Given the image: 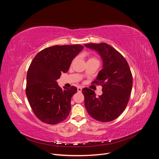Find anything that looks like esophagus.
<instances>
[{
  "label": "esophagus",
  "instance_id": "1",
  "mask_svg": "<svg viewBox=\"0 0 159 159\" xmlns=\"http://www.w3.org/2000/svg\"><path fill=\"white\" fill-rule=\"evenodd\" d=\"M81 90H82V88L80 87V86H79V87H78V92H81Z\"/></svg>",
  "mask_w": 159,
  "mask_h": 159
}]
</instances>
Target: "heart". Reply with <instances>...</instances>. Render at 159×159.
<instances>
[{
	"instance_id": "1",
	"label": "heart",
	"mask_w": 159,
	"mask_h": 159,
	"mask_svg": "<svg viewBox=\"0 0 159 159\" xmlns=\"http://www.w3.org/2000/svg\"><path fill=\"white\" fill-rule=\"evenodd\" d=\"M89 60H97L96 58H95V57H91V58Z\"/></svg>"
}]
</instances>
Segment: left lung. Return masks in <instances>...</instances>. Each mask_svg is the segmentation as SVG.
<instances>
[{
	"label": "left lung",
	"mask_w": 159,
	"mask_h": 159,
	"mask_svg": "<svg viewBox=\"0 0 159 159\" xmlns=\"http://www.w3.org/2000/svg\"><path fill=\"white\" fill-rule=\"evenodd\" d=\"M84 46L99 52L103 67L92 83L102 86V95L97 97L91 89H82L86 110L97 121H113L125 109L131 93L133 76L129 66L117 50L106 43Z\"/></svg>",
	"instance_id": "left-lung-1"
}]
</instances>
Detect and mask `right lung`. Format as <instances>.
Listing matches in <instances>:
<instances>
[{
	"mask_svg": "<svg viewBox=\"0 0 159 159\" xmlns=\"http://www.w3.org/2000/svg\"><path fill=\"white\" fill-rule=\"evenodd\" d=\"M83 48L79 44L54 46L34 57L27 72L26 94L34 113L41 121L55 125L68 117L71 98L77 88L62 89L56 80L62 72L68 71L71 61Z\"/></svg>",
	"mask_w": 159,
	"mask_h": 159,
	"instance_id": "obj_1",
	"label": "right lung"
}]
</instances>
